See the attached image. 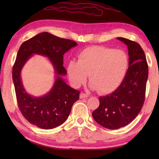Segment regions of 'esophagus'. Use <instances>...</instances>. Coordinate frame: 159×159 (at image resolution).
<instances>
[{
  "mask_svg": "<svg viewBox=\"0 0 159 159\" xmlns=\"http://www.w3.org/2000/svg\"><path fill=\"white\" fill-rule=\"evenodd\" d=\"M88 98V95L87 94H85V93H80V99H83V98Z\"/></svg>",
  "mask_w": 159,
  "mask_h": 159,
  "instance_id": "34e87169",
  "label": "esophagus"
}]
</instances>
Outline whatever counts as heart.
Wrapping results in <instances>:
<instances>
[{
	"mask_svg": "<svg viewBox=\"0 0 159 159\" xmlns=\"http://www.w3.org/2000/svg\"><path fill=\"white\" fill-rule=\"evenodd\" d=\"M128 66L129 57L124 50L96 45L82 50L78 61H69L67 73L74 87L85 83L89 75L91 88L105 95L119 88Z\"/></svg>",
	"mask_w": 159,
	"mask_h": 159,
	"instance_id": "1",
	"label": "heart"
}]
</instances>
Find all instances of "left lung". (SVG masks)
Wrapping results in <instances>:
<instances>
[{
	"mask_svg": "<svg viewBox=\"0 0 159 159\" xmlns=\"http://www.w3.org/2000/svg\"><path fill=\"white\" fill-rule=\"evenodd\" d=\"M116 39L128 47V69L117 90L99 97V106L92 114L98 124L110 130L126 126L139 114L144 102L148 79L146 57L140 45L124 38Z\"/></svg>",
	"mask_w": 159,
	"mask_h": 159,
	"instance_id": "left-lung-1",
	"label": "left lung"
}]
</instances>
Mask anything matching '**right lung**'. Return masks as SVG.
<instances>
[{
	"label": "right lung",
	"instance_id": "obj_1",
	"mask_svg": "<svg viewBox=\"0 0 159 159\" xmlns=\"http://www.w3.org/2000/svg\"><path fill=\"white\" fill-rule=\"evenodd\" d=\"M77 43L43 32L24 42L19 49L12 69V80L19 108L28 121L42 129H52L67 119L80 92L70 87L62 76L66 71L63 66V55ZM33 54L49 59L56 74V80L49 92L41 97L32 96L26 92L20 78L23 66Z\"/></svg>",
	"mask_w": 159,
	"mask_h": 159
}]
</instances>
